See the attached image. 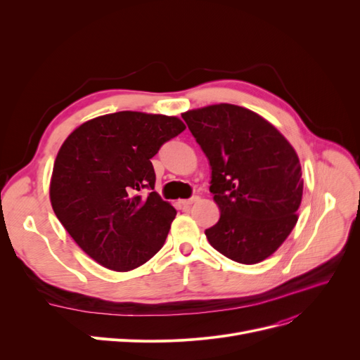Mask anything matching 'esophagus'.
<instances>
[{"label": "esophagus", "mask_w": 360, "mask_h": 360, "mask_svg": "<svg viewBox=\"0 0 360 360\" xmlns=\"http://www.w3.org/2000/svg\"><path fill=\"white\" fill-rule=\"evenodd\" d=\"M198 200H200V197H198V195H194V197H191V198H188V200H181V204H182L184 207H190L191 204L197 202Z\"/></svg>", "instance_id": "obj_1"}]
</instances>
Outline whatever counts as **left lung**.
Returning a JSON list of instances; mask_svg holds the SVG:
<instances>
[{
  "mask_svg": "<svg viewBox=\"0 0 360 360\" xmlns=\"http://www.w3.org/2000/svg\"><path fill=\"white\" fill-rule=\"evenodd\" d=\"M182 118L212 167L220 219L205 229L207 239L236 262L266 259L297 221L304 179L295 148L269 121L236 105L188 110Z\"/></svg>",
  "mask_w": 360,
  "mask_h": 360,
  "instance_id": "left-lung-1",
  "label": "left lung"
}]
</instances>
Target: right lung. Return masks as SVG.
<instances>
[{"instance_id": "1", "label": "right lung", "mask_w": 360, "mask_h": 360, "mask_svg": "<svg viewBox=\"0 0 360 360\" xmlns=\"http://www.w3.org/2000/svg\"><path fill=\"white\" fill-rule=\"evenodd\" d=\"M185 125L122 110L75 128L55 159L49 197L75 243L101 266L129 271L166 240L176 210L153 191L151 158Z\"/></svg>"}]
</instances>
